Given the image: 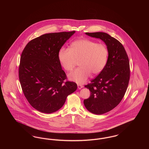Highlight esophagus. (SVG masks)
Returning a JSON list of instances; mask_svg holds the SVG:
<instances>
[{
    "label": "esophagus",
    "instance_id": "34e87169",
    "mask_svg": "<svg viewBox=\"0 0 149 149\" xmlns=\"http://www.w3.org/2000/svg\"><path fill=\"white\" fill-rule=\"evenodd\" d=\"M83 88V86L81 84H78V88L79 89H81V88Z\"/></svg>",
    "mask_w": 149,
    "mask_h": 149
}]
</instances>
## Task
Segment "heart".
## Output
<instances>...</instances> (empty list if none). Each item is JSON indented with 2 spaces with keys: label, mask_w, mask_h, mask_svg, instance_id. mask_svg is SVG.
<instances>
[{
  "label": "heart",
  "mask_w": 149,
  "mask_h": 149,
  "mask_svg": "<svg viewBox=\"0 0 149 149\" xmlns=\"http://www.w3.org/2000/svg\"><path fill=\"white\" fill-rule=\"evenodd\" d=\"M108 58V50L106 45L87 38L73 41L69 50L62 48L58 54V60L66 71H72L76 61L79 60L80 67L69 75V79L78 84L85 82L92 72L99 74L104 69Z\"/></svg>",
  "instance_id": "obj_1"
}]
</instances>
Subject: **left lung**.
<instances>
[{"instance_id":"left-lung-1","label":"left lung","mask_w":149,"mask_h":149,"mask_svg":"<svg viewBox=\"0 0 149 149\" xmlns=\"http://www.w3.org/2000/svg\"><path fill=\"white\" fill-rule=\"evenodd\" d=\"M100 38L106 43L108 58L104 69L85 85L91 94L84 100L85 108L91 113L102 114L117 106L123 98L130 80V69L127 54L122 43L104 32L85 33Z\"/></svg>"}]
</instances>
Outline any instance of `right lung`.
I'll return each mask as SVG.
<instances>
[{
  "label": "right lung",
  "instance_id": "obj_1",
  "mask_svg": "<svg viewBox=\"0 0 149 149\" xmlns=\"http://www.w3.org/2000/svg\"><path fill=\"white\" fill-rule=\"evenodd\" d=\"M75 32L50 33L29 41L23 51L19 79L23 94L37 111L51 113L60 109L77 84L66 81L58 58L61 47Z\"/></svg>",
  "mask_w": 149,
  "mask_h": 149
}]
</instances>
